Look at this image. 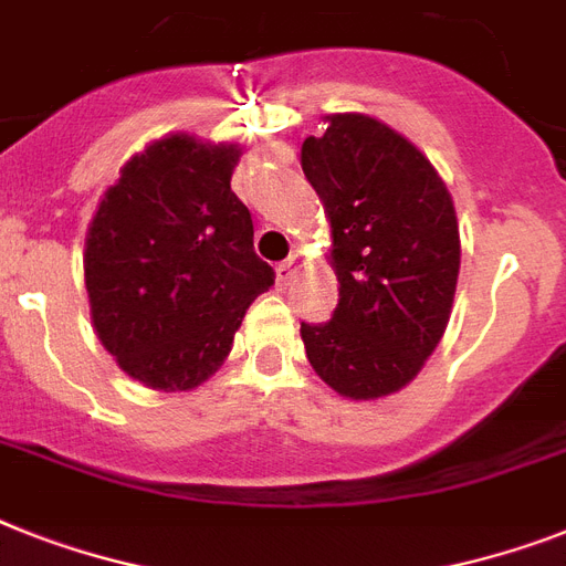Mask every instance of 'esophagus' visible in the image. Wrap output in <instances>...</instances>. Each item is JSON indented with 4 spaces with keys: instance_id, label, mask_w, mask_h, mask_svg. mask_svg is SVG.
I'll list each match as a JSON object with an SVG mask.
<instances>
[{
    "instance_id": "34e87169",
    "label": "esophagus",
    "mask_w": 566,
    "mask_h": 566,
    "mask_svg": "<svg viewBox=\"0 0 566 566\" xmlns=\"http://www.w3.org/2000/svg\"><path fill=\"white\" fill-rule=\"evenodd\" d=\"M298 268H302V252H291V255H287V259L282 261V268H279V273H282V279L284 282H291L293 275L298 273Z\"/></svg>"
}]
</instances>
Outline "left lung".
<instances>
[{
  "label": "left lung",
  "instance_id": "obj_1",
  "mask_svg": "<svg viewBox=\"0 0 566 566\" xmlns=\"http://www.w3.org/2000/svg\"><path fill=\"white\" fill-rule=\"evenodd\" d=\"M302 171L331 220L339 302L302 323L316 375L369 401L407 387L448 328L459 275L453 200L430 159L360 113L328 116L302 145Z\"/></svg>",
  "mask_w": 566,
  "mask_h": 566
}]
</instances>
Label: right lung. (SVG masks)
<instances>
[{
	"instance_id": "add662e5",
	"label": "right lung",
	"mask_w": 566,
	"mask_h": 566,
	"mask_svg": "<svg viewBox=\"0 0 566 566\" xmlns=\"http://www.w3.org/2000/svg\"><path fill=\"white\" fill-rule=\"evenodd\" d=\"M241 150L168 136L122 168L86 235L92 323L145 387L203 384L275 273L252 247L250 209L229 186Z\"/></svg>"
}]
</instances>
